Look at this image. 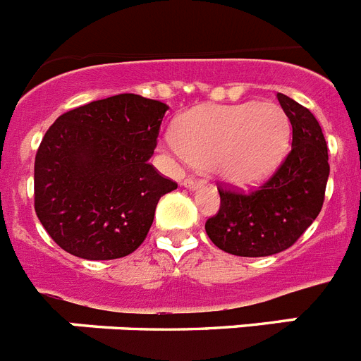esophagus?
I'll use <instances>...</instances> for the list:
<instances>
[{
	"label": "esophagus",
	"instance_id": "obj_1",
	"mask_svg": "<svg viewBox=\"0 0 361 361\" xmlns=\"http://www.w3.org/2000/svg\"><path fill=\"white\" fill-rule=\"evenodd\" d=\"M183 186H186V188H197V186H200V178H197V177H193V175H190V177H186L183 180Z\"/></svg>",
	"mask_w": 361,
	"mask_h": 361
}]
</instances>
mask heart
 <instances>
[{"label":"heart","instance_id":"b5f03b06","mask_svg":"<svg viewBox=\"0 0 361 361\" xmlns=\"http://www.w3.org/2000/svg\"><path fill=\"white\" fill-rule=\"evenodd\" d=\"M289 135L288 116L273 103L208 104L177 121L170 146L193 164L212 166L224 183L245 188L275 170Z\"/></svg>","mask_w":361,"mask_h":361}]
</instances>
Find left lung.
<instances>
[{
    "instance_id": "left-lung-1",
    "label": "left lung",
    "mask_w": 361,
    "mask_h": 361,
    "mask_svg": "<svg viewBox=\"0 0 361 361\" xmlns=\"http://www.w3.org/2000/svg\"><path fill=\"white\" fill-rule=\"evenodd\" d=\"M279 103L293 126L291 152L250 191L219 184L220 208L206 220L213 244L237 257H269L304 235L324 206L329 155L317 117L288 95Z\"/></svg>"
}]
</instances>
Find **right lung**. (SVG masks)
Masks as SVG:
<instances>
[{
    "label": "right lung",
    "mask_w": 361,
    "mask_h": 361,
    "mask_svg": "<svg viewBox=\"0 0 361 361\" xmlns=\"http://www.w3.org/2000/svg\"><path fill=\"white\" fill-rule=\"evenodd\" d=\"M166 110L119 94L73 108L47 130L34 162V209L61 250L114 260L145 242L159 199L177 188L148 162Z\"/></svg>",
    "instance_id": "right-lung-1"
}]
</instances>
